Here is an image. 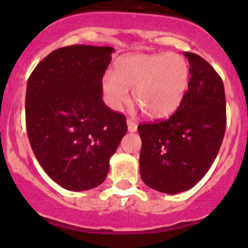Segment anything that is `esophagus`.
<instances>
[{
  "instance_id": "1",
  "label": "esophagus",
  "mask_w": 248,
  "mask_h": 248,
  "mask_svg": "<svg viewBox=\"0 0 248 248\" xmlns=\"http://www.w3.org/2000/svg\"><path fill=\"white\" fill-rule=\"evenodd\" d=\"M127 128H128V132H136L137 128H138V124L133 121V120H127Z\"/></svg>"
}]
</instances>
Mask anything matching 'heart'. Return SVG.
Returning a JSON list of instances; mask_svg holds the SVG:
<instances>
[{"label": "heart", "mask_w": 248, "mask_h": 248, "mask_svg": "<svg viewBox=\"0 0 248 248\" xmlns=\"http://www.w3.org/2000/svg\"><path fill=\"white\" fill-rule=\"evenodd\" d=\"M189 68L179 54H129L115 64V74L102 77V91L109 108L120 110L129 99V89L140 108L152 119L176 111L186 94Z\"/></svg>", "instance_id": "obj_1"}]
</instances>
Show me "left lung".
<instances>
[{
	"mask_svg": "<svg viewBox=\"0 0 248 248\" xmlns=\"http://www.w3.org/2000/svg\"><path fill=\"white\" fill-rule=\"evenodd\" d=\"M189 62L188 90L169 119L138 126L139 164L145 185L162 193L192 188L214 163L226 132V94L221 77L199 55Z\"/></svg>",
	"mask_w": 248,
	"mask_h": 248,
	"instance_id": "left-lung-1",
	"label": "left lung"
}]
</instances>
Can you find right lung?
Returning a JSON list of instances; mask_svg holds the SVG:
<instances>
[{"instance_id": "add662e5", "label": "right lung", "mask_w": 248, "mask_h": 248, "mask_svg": "<svg viewBox=\"0 0 248 248\" xmlns=\"http://www.w3.org/2000/svg\"><path fill=\"white\" fill-rule=\"evenodd\" d=\"M114 47L69 46L42 60L27 81L26 129L44 171L68 191L99 186L127 133L126 117L102 98Z\"/></svg>"}]
</instances>
